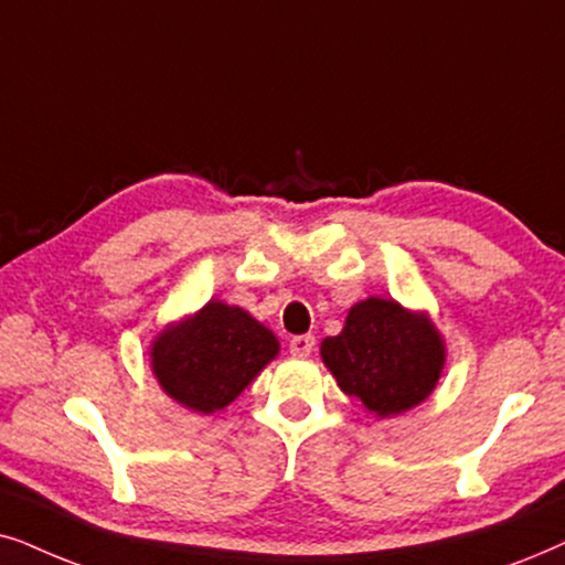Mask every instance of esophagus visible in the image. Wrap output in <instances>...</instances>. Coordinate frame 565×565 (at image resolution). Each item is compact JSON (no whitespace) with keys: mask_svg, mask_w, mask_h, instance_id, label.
I'll list each match as a JSON object with an SVG mask.
<instances>
[{"mask_svg":"<svg viewBox=\"0 0 565 565\" xmlns=\"http://www.w3.org/2000/svg\"><path fill=\"white\" fill-rule=\"evenodd\" d=\"M315 349V338L312 335H295L289 341V351L295 353V356H310Z\"/></svg>","mask_w":565,"mask_h":565,"instance_id":"34e87169","label":"esophagus"}]
</instances>
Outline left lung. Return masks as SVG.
I'll return each instance as SVG.
<instances>
[{"label": "left lung", "mask_w": 565, "mask_h": 565, "mask_svg": "<svg viewBox=\"0 0 565 565\" xmlns=\"http://www.w3.org/2000/svg\"><path fill=\"white\" fill-rule=\"evenodd\" d=\"M320 356L345 395L387 418L431 395L447 353L426 312L370 297L351 307L341 333L320 343Z\"/></svg>", "instance_id": "obj_1"}]
</instances>
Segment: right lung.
<instances>
[{"label": "right lung", "instance_id": "obj_1", "mask_svg": "<svg viewBox=\"0 0 565 565\" xmlns=\"http://www.w3.org/2000/svg\"><path fill=\"white\" fill-rule=\"evenodd\" d=\"M152 372L172 401L195 413L230 405L276 359L278 341L243 307L212 299L152 341Z\"/></svg>", "mask_w": 565, "mask_h": 565}]
</instances>
